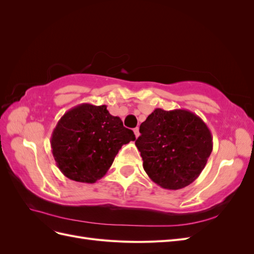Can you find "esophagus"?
I'll return each mask as SVG.
<instances>
[{"label":"esophagus","mask_w":254,"mask_h":254,"mask_svg":"<svg viewBox=\"0 0 254 254\" xmlns=\"http://www.w3.org/2000/svg\"><path fill=\"white\" fill-rule=\"evenodd\" d=\"M133 132H134V134H135V136H136V137L140 135V131H139V128H137V127L133 129Z\"/></svg>","instance_id":"obj_1"}]
</instances>
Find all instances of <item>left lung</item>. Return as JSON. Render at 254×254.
Listing matches in <instances>:
<instances>
[{
    "instance_id": "left-lung-1",
    "label": "left lung",
    "mask_w": 254,
    "mask_h": 254,
    "mask_svg": "<svg viewBox=\"0 0 254 254\" xmlns=\"http://www.w3.org/2000/svg\"><path fill=\"white\" fill-rule=\"evenodd\" d=\"M135 146L149 178L166 190L183 189L194 182L213 150L209 127L186 109L157 108L140 126Z\"/></svg>"
}]
</instances>
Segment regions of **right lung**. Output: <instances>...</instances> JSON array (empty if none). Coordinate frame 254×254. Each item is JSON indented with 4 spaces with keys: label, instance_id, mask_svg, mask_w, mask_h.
<instances>
[{
    "label": "right lung",
    "instance_id": "obj_1",
    "mask_svg": "<svg viewBox=\"0 0 254 254\" xmlns=\"http://www.w3.org/2000/svg\"><path fill=\"white\" fill-rule=\"evenodd\" d=\"M134 140L132 130L111 115L106 105L80 104L58 121L51 147L58 168L68 179L94 183L108 172L122 146Z\"/></svg>",
    "mask_w": 254,
    "mask_h": 254
}]
</instances>
